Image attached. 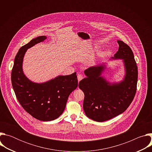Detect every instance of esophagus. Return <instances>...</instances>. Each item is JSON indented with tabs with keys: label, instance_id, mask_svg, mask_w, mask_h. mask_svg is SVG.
I'll return each mask as SVG.
<instances>
[{
	"label": "esophagus",
	"instance_id": "obj_1",
	"mask_svg": "<svg viewBox=\"0 0 152 152\" xmlns=\"http://www.w3.org/2000/svg\"><path fill=\"white\" fill-rule=\"evenodd\" d=\"M83 78V76H82V75L79 74V75H77V80H78V82L80 81Z\"/></svg>",
	"mask_w": 152,
	"mask_h": 152
}]
</instances>
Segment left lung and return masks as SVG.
Wrapping results in <instances>:
<instances>
[{
  "mask_svg": "<svg viewBox=\"0 0 152 152\" xmlns=\"http://www.w3.org/2000/svg\"><path fill=\"white\" fill-rule=\"evenodd\" d=\"M118 50L110 59H122L125 74L123 80L110 82L102 76L106 64L89 67L79 87L84 93L83 107L88 118L102 122L124 113L132 103L137 91L138 67L132 50L120 40Z\"/></svg>",
  "mask_w": 152,
  "mask_h": 152,
  "instance_id": "left-lung-1",
  "label": "left lung"
}]
</instances>
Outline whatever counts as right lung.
<instances>
[{"label": "right lung", "instance_id": "1", "mask_svg": "<svg viewBox=\"0 0 152 152\" xmlns=\"http://www.w3.org/2000/svg\"><path fill=\"white\" fill-rule=\"evenodd\" d=\"M46 39V36H39L21 47L11 72L12 88L20 104L33 117L43 121L53 120L62 114L69 95L78 85L76 72L42 83L32 82L25 76L23 62L27 50Z\"/></svg>", "mask_w": 152, "mask_h": 152}]
</instances>
